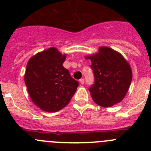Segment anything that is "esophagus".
<instances>
[{
    "label": "esophagus",
    "instance_id": "1",
    "mask_svg": "<svg viewBox=\"0 0 151 151\" xmlns=\"http://www.w3.org/2000/svg\"><path fill=\"white\" fill-rule=\"evenodd\" d=\"M79 82L81 84H84V78H81V79L79 80Z\"/></svg>",
    "mask_w": 151,
    "mask_h": 151
}]
</instances>
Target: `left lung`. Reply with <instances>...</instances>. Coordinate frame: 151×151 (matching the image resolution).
Masks as SVG:
<instances>
[{
	"mask_svg": "<svg viewBox=\"0 0 151 151\" xmlns=\"http://www.w3.org/2000/svg\"><path fill=\"white\" fill-rule=\"evenodd\" d=\"M95 76V83L89 88L93 100L103 107H110L122 101L132 81L129 63L119 52L107 47L99 48L98 52L87 55Z\"/></svg>",
	"mask_w": 151,
	"mask_h": 151,
	"instance_id": "1",
	"label": "left lung"
}]
</instances>
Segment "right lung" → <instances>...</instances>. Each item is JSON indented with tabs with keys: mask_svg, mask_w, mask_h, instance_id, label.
<instances>
[{
	"mask_svg": "<svg viewBox=\"0 0 151 151\" xmlns=\"http://www.w3.org/2000/svg\"><path fill=\"white\" fill-rule=\"evenodd\" d=\"M66 55L55 47L37 53L27 64L24 81L32 101L46 112H57L69 104L78 82L63 67Z\"/></svg>",
	"mask_w": 151,
	"mask_h": 151,
	"instance_id": "add662e5",
	"label": "right lung"
}]
</instances>
